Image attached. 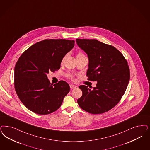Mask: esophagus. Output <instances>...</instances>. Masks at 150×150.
<instances>
[{
    "label": "esophagus",
    "instance_id": "34e87169",
    "mask_svg": "<svg viewBox=\"0 0 150 150\" xmlns=\"http://www.w3.org/2000/svg\"><path fill=\"white\" fill-rule=\"evenodd\" d=\"M70 87L71 89H74V88H77L76 86L74 85H70Z\"/></svg>",
    "mask_w": 150,
    "mask_h": 150
}]
</instances>
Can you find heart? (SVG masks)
<instances>
[{
  "label": "heart",
  "instance_id": "heart-1",
  "mask_svg": "<svg viewBox=\"0 0 150 150\" xmlns=\"http://www.w3.org/2000/svg\"><path fill=\"white\" fill-rule=\"evenodd\" d=\"M83 55H84L83 54V53H82L81 52H79L78 54H77L76 57H82V56H83ZM67 77H68L69 78H70V79H73V76H72V75H70V74L68 75H67Z\"/></svg>",
  "mask_w": 150,
  "mask_h": 150
}]
</instances>
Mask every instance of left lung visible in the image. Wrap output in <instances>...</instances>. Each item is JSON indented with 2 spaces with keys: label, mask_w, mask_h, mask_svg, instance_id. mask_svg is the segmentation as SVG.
Wrapping results in <instances>:
<instances>
[{
  "label": "left lung",
  "mask_w": 150,
  "mask_h": 150,
  "mask_svg": "<svg viewBox=\"0 0 150 150\" xmlns=\"http://www.w3.org/2000/svg\"><path fill=\"white\" fill-rule=\"evenodd\" d=\"M76 41L88 57V80L98 82L93 90L79 86L83 95L78 104L88 113L103 114L119 103L126 91L130 76L127 62L111 45L96 39H77Z\"/></svg>",
  "instance_id": "obj_1"
}]
</instances>
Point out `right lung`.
I'll return each instance as SVG.
<instances>
[{
    "label": "right lung",
    "instance_id": "right-lung-1",
    "mask_svg": "<svg viewBox=\"0 0 150 150\" xmlns=\"http://www.w3.org/2000/svg\"><path fill=\"white\" fill-rule=\"evenodd\" d=\"M74 45V40L45 39L19 58L14 68V88L21 103L32 112L45 115L61 106L70 86L62 80L51 84L47 74L60 69L62 58Z\"/></svg>",
    "mask_w": 150,
    "mask_h": 150
}]
</instances>
